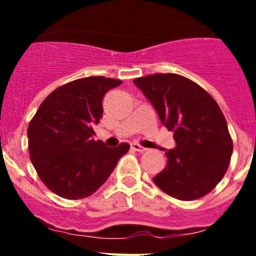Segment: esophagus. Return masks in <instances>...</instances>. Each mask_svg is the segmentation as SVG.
Returning <instances> with one entry per match:
<instances>
[{
	"label": "esophagus",
	"mask_w": 256,
	"mask_h": 256,
	"mask_svg": "<svg viewBox=\"0 0 256 256\" xmlns=\"http://www.w3.org/2000/svg\"><path fill=\"white\" fill-rule=\"evenodd\" d=\"M132 148L134 151H138V152H144V151H148V148L141 146L140 144H132Z\"/></svg>",
	"instance_id": "obj_1"
}]
</instances>
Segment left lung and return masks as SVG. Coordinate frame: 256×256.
<instances>
[{
	"label": "left lung",
	"mask_w": 256,
	"mask_h": 256,
	"mask_svg": "<svg viewBox=\"0 0 256 256\" xmlns=\"http://www.w3.org/2000/svg\"><path fill=\"white\" fill-rule=\"evenodd\" d=\"M168 130L176 148L165 152L166 166L152 178L174 198L191 201L208 195L224 177L234 142L216 100L191 79L174 73L136 78Z\"/></svg>",
	"instance_id": "1"
}]
</instances>
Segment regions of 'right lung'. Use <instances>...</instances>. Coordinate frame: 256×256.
Here are the masks:
<instances>
[{
    "label": "right lung",
    "mask_w": 256,
    "mask_h": 256,
    "mask_svg": "<svg viewBox=\"0 0 256 256\" xmlns=\"http://www.w3.org/2000/svg\"><path fill=\"white\" fill-rule=\"evenodd\" d=\"M120 79L87 76L60 86L40 104L28 126L32 164L44 186L68 200L88 198L102 186L122 156L123 142L108 148L94 141L106 92Z\"/></svg>",
    "instance_id": "1"
}]
</instances>
